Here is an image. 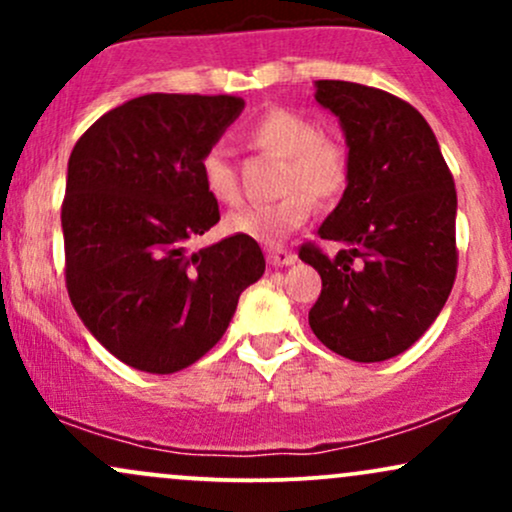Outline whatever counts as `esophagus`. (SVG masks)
I'll list each match as a JSON object with an SVG mask.
<instances>
[{
  "label": "esophagus",
  "instance_id": "34e87169",
  "mask_svg": "<svg viewBox=\"0 0 512 512\" xmlns=\"http://www.w3.org/2000/svg\"><path fill=\"white\" fill-rule=\"evenodd\" d=\"M267 262L272 264V267H291L293 262H296V255L289 250H281V248H269L267 250Z\"/></svg>",
  "mask_w": 512,
  "mask_h": 512
}]
</instances>
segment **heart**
<instances>
[{
  "instance_id": "obj_1",
  "label": "heart",
  "mask_w": 512,
  "mask_h": 512,
  "mask_svg": "<svg viewBox=\"0 0 512 512\" xmlns=\"http://www.w3.org/2000/svg\"><path fill=\"white\" fill-rule=\"evenodd\" d=\"M250 139L260 149L286 161L281 170V195L267 204H250L226 216V231L257 243H281L313 214V199H332L346 182V151L332 137L317 134L308 117L286 108L264 113L250 127ZM202 185L219 204L240 199L236 170L221 146H211L199 161Z\"/></svg>"
}]
</instances>
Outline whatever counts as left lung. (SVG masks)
I'll use <instances>...</instances> for the list:
<instances>
[{
	"label": "left lung",
	"instance_id": "1",
	"mask_svg": "<svg viewBox=\"0 0 512 512\" xmlns=\"http://www.w3.org/2000/svg\"><path fill=\"white\" fill-rule=\"evenodd\" d=\"M315 101L346 139V190L325 223L334 257L303 245L322 291L310 330L334 354L378 363L436 322L457 272L455 182L433 129L402 98L351 81H315Z\"/></svg>",
	"mask_w": 512,
	"mask_h": 512
}]
</instances>
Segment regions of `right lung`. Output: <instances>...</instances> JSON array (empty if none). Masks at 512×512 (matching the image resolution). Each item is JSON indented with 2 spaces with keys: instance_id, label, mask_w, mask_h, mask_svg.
<instances>
[{
  "instance_id": "right-lung-1",
  "label": "right lung",
  "mask_w": 512,
  "mask_h": 512,
  "mask_svg": "<svg viewBox=\"0 0 512 512\" xmlns=\"http://www.w3.org/2000/svg\"><path fill=\"white\" fill-rule=\"evenodd\" d=\"M243 108L236 96L146 93L93 122L69 156V298L86 330L144 373L199 361L264 274L252 238L187 250L221 219L199 161Z\"/></svg>"
}]
</instances>
